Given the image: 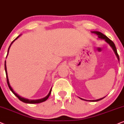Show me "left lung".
Wrapping results in <instances>:
<instances>
[{
    "mask_svg": "<svg viewBox=\"0 0 124 124\" xmlns=\"http://www.w3.org/2000/svg\"><path fill=\"white\" fill-rule=\"evenodd\" d=\"M92 33H94V34H97V35H98V37L100 39H104L105 41L107 42V43L109 44V45L111 46V47L113 48V51H114V53H115V54L116 55L117 58H118V61H120V58H119V55L118 54V53H117V49H116V46L115 45H114V43H113V42L112 41V40H111L109 38H108L106 37V35H105L104 34H103L102 33H101V32H99V31H92ZM105 97H102V98H100V99L98 100H89L90 101H92V102H96V101H100V100H102L103 98H104ZM81 100H85L83 99V98H81ZM85 101H87V100H85Z\"/></svg>",
    "mask_w": 124,
    "mask_h": 124,
    "instance_id": "obj_1",
    "label": "left lung"
}]
</instances>
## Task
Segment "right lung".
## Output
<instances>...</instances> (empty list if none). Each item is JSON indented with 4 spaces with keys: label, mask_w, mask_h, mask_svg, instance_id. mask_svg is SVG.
<instances>
[{
    "label": "right lung",
    "mask_w": 124,
    "mask_h": 124,
    "mask_svg": "<svg viewBox=\"0 0 124 124\" xmlns=\"http://www.w3.org/2000/svg\"><path fill=\"white\" fill-rule=\"evenodd\" d=\"M20 35H19L18 37H17L16 38H15V39H14V40H13V41H12V42H11V43L10 46H9L8 49L7 55H8V54L9 49H10V47H11V45L12 43H13V42H14V41H15V40L17 39H18V38L20 37ZM4 69H5V71H6V77H7V82L8 86L9 88H10L11 91L12 93H14V94L15 95V96H16L17 97H18L19 100H20V101H21L23 102L27 103V104H38V103L43 102L46 101V100H47V98H48V97L50 96V94H51V88H52V87H51V88L50 90V92H49V93H48L47 95V96H46L45 97H44V98H42V99H39V100H29V99H26V98H23V97H22L21 96H19V95L18 94H16V93H15V92H14V91L13 90V89H12V87H11V86H10V83H9L8 78V76H7V67H6V61H5V63H4Z\"/></svg>",
    "instance_id": "right-lung-1"
}]
</instances>
